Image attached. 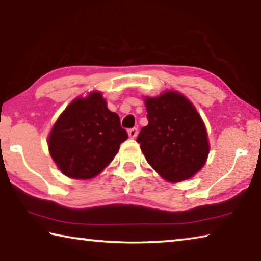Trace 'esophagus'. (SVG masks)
Segmentation results:
<instances>
[{
	"instance_id": "obj_1",
	"label": "esophagus",
	"mask_w": 261,
	"mask_h": 261,
	"mask_svg": "<svg viewBox=\"0 0 261 261\" xmlns=\"http://www.w3.org/2000/svg\"><path fill=\"white\" fill-rule=\"evenodd\" d=\"M127 135H129L130 138H136L137 135H138V129L137 127H132V129H130L129 131H127Z\"/></svg>"
}]
</instances>
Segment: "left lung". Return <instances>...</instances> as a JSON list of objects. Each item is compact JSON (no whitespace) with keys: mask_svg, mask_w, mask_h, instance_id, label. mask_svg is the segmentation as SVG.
I'll return each instance as SVG.
<instances>
[{"mask_svg":"<svg viewBox=\"0 0 261 261\" xmlns=\"http://www.w3.org/2000/svg\"><path fill=\"white\" fill-rule=\"evenodd\" d=\"M148 124L137 143L147 162L168 182L193 177L207 161L208 136L200 114L177 91L145 96Z\"/></svg>","mask_w":261,"mask_h":261,"instance_id":"left-lung-1","label":"left lung"}]
</instances>
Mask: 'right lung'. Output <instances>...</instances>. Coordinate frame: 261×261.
Here are the masks:
<instances>
[{
  "label": "right lung",
  "mask_w": 261,
  "mask_h": 261,
  "mask_svg": "<svg viewBox=\"0 0 261 261\" xmlns=\"http://www.w3.org/2000/svg\"><path fill=\"white\" fill-rule=\"evenodd\" d=\"M127 139L120 116L99 91L78 96L63 110L48 136V149L61 173L74 179L99 175Z\"/></svg>",
  "instance_id": "right-lung-1"
}]
</instances>
